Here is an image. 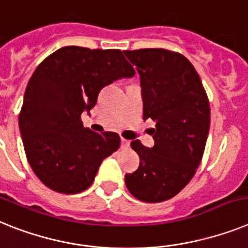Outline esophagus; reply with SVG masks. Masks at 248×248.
Listing matches in <instances>:
<instances>
[{"mask_svg":"<svg viewBox=\"0 0 248 248\" xmlns=\"http://www.w3.org/2000/svg\"><path fill=\"white\" fill-rule=\"evenodd\" d=\"M121 147H122V149H128V147H130V141L122 137V139H121Z\"/></svg>","mask_w":248,"mask_h":248,"instance_id":"34e87169","label":"esophagus"}]
</instances>
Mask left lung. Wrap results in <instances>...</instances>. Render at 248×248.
Masks as SVG:
<instances>
[{"mask_svg":"<svg viewBox=\"0 0 248 248\" xmlns=\"http://www.w3.org/2000/svg\"><path fill=\"white\" fill-rule=\"evenodd\" d=\"M140 74L143 120L155 121L151 149L139 140L131 147L140 156L124 182L135 198L168 201L194 176L204 154L211 109L198 73L182 54L165 49L124 50Z\"/></svg>","mask_w":248,"mask_h":248,"instance_id":"1","label":"left lung"}]
</instances>
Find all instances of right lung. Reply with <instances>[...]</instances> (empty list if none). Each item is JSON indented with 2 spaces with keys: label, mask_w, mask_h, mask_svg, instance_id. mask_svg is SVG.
I'll list each match as a JSON object with an SVG mask.
<instances>
[{
  "label": "right lung",
  "mask_w": 248,
  "mask_h": 248,
  "mask_svg": "<svg viewBox=\"0 0 248 248\" xmlns=\"http://www.w3.org/2000/svg\"><path fill=\"white\" fill-rule=\"evenodd\" d=\"M134 74L117 49L64 46L39 64L25 91L18 126L31 169L47 188L76 194L91 186L121 139L85 128L80 116L89 114L103 87Z\"/></svg>",
  "instance_id": "obj_1"
}]
</instances>
